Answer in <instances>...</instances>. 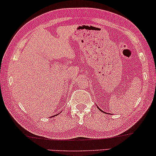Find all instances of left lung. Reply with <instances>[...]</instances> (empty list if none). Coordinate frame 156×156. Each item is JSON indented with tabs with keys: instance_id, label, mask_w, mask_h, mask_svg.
Returning a JSON list of instances; mask_svg holds the SVG:
<instances>
[{
	"instance_id": "8db88e82",
	"label": "left lung",
	"mask_w": 156,
	"mask_h": 156,
	"mask_svg": "<svg viewBox=\"0 0 156 156\" xmlns=\"http://www.w3.org/2000/svg\"><path fill=\"white\" fill-rule=\"evenodd\" d=\"M98 109H99V110H101V111H102V112H104V111H102V110H101V109H100V108H98ZM105 113H106V112H105Z\"/></svg>"
}]
</instances>
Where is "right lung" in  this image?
<instances>
[{"mask_svg": "<svg viewBox=\"0 0 156 156\" xmlns=\"http://www.w3.org/2000/svg\"><path fill=\"white\" fill-rule=\"evenodd\" d=\"M58 115V114H57ZM54 116H55V115H54V116H52V117H51V118H53V117H54Z\"/></svg>", "mask_w": 156, "mask_h": 156, "instance_id": "add662e5", "label": "right lung"}]
</instances>
